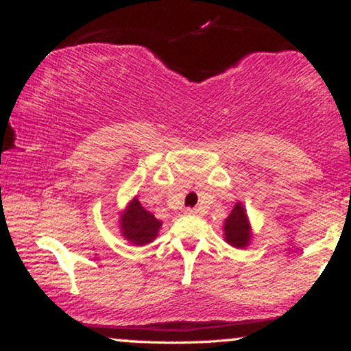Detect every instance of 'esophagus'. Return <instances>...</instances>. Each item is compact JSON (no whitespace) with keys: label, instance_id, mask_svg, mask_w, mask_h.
I'll list each match as a JSON object with an SVG mask.
<instances>
[{"label":"esophagus","instance_id":"1","mask_svg":"<svg viewBox=\"0 0 351 351\" xmlns=\"http://www.w3.org/2000/svg\"><path fill=\"white\" fill-rule=\"evenodd\" d=\"M185 214H186V215H196V214H198V209H191V208H189V209H185Z\"/></svg>","mask_w":351,"mask_h":351}]
</instances>
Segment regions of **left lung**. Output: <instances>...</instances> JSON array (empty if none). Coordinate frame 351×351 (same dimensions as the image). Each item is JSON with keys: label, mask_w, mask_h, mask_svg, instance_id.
I'll return each mask as SVG.
<instances>
[{"label": "left lung", "mask_w": 351, "mask_h": 351, "mask_svg": "<svg viewBox=\"0 0 351 351\" xmlns=\"http://www.w3.org/2000/svg\"><path fill=\"white\" fill-rule=\"evenodd\" d=\"M225 239L233 247H246L251 239L249 223L246 217V210L239 203L234 204L232 214L225 220Z\"/></svg>", "instance_id": "left-lung-1"}]
</instances>
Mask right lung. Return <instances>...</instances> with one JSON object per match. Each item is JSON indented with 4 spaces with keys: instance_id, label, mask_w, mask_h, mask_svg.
<instances>
[{
    "instance_id": "1",
    "label": "right lung",
    "mask_w": 351,
    "mask_h": 351,
    "mask_svg": "<svg viewBox=\"0 0 351 351\" xmlns=\"http://www.w3.org/2000/svg\"><path fill=\"white\" fill-rule=\"evenodd\" d=\"M161 222L155 215L143 208L141 201L134 198L129 203V208L121 217V230L124 238H128L132 244L143 246L156 238Z\"/></svg>"
}]
</instances>
